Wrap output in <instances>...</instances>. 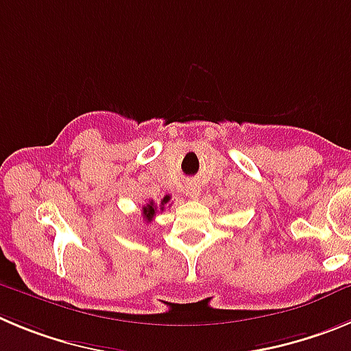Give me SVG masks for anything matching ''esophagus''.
I'll list each match as a JSON object with an SVG mask.
<instances>
[{
    "mask_svg": "<svg viewBox=\"0 0 351 351\" xmlns=\"http://www.w3.org/2000/svg\"><path fill=\"white\" fill-rule=\"evenodd\" d=\"M186 194L191 195L192 199L199 197V186L195 183H191V185H186Z\"/></svg>",
    "mask_w": 351,
    "mask_h": 351,
    "instance_id": "34e87169",
    "label": "esophagus"
}]
</instances>
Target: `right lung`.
I'll return each instance as SVG.
<instances>
[{
	"label": "right lung",
	"instance_id": "add662e5",
	"mask_svg": "<svg viewBox=\"0 0 351 351\" xmlns=\"http://www.w3.org/2000/svg\"><path fill=\"white\" fill-rule=\"evenodd\" d=\"M169 199H171V197H169V195H166V197L162 199V201H160L159 204H156V202H154V201H149V204H145L142 208L143 220H145L147 223H149V221H152L154 216L157 215V211H165V206L168 204Z\"/></svg>",
	"mask_w": 351,
	"mask_h": 351
}]
</instances>
